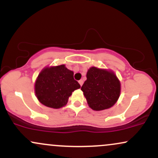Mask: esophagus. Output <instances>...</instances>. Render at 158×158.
I'll return each mask as SVG.
<instances>
[{"label": "esophagus", "instance_id": "esophagus-1", "mask_svg": "<svg viewBox=\"0 0 158 158\" xmlns=\"http://www.w3.org/2000/svg\"><path fill=\"white\" fill-rule=\"evenodd\" d=\"M83 82H84V81H83L82 79H81V80H79V85H80L81 86H82V85H83Z\"/></svg>", "mask_w": 158, "mask_h": 158}]
</instances>
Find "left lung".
Segmentation results:
<instances>
[{"label":"left lung","mask_w":158,"mask_h":158,"mask_svg":"<svg viewBox=\"0 0 158 158\" xmlns=\"http://www.w3.org/2000/svg\"><path fill=\"white\" fill-rule=\"evenodd\" d=\"M81 86L88 106L94 110L108 109L115 104L120 94V82L113 72L92 67Z\"/></svg>","instance_id":"1"}]
</instances>
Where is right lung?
I'll use <instances>...</instances> for the list:
<instances>
[{
	"label": "right lung",
	"mask_w": 158,
	"mask_h": 158,
	"mask_svg": "<svg viewBox=\"0 0 158 158\" xmlns=\"http://www.w3.org/2000/svg\"><path fill=\"white\" fill-rule=\"evenodd\" d=\"M80 87L73 79V72L61 64L41 70L36 79L35 92L39 102L45 106L59 108L67 104L72 92Z\"/></svg>",
	"instance_id": "1"
}]
</instances>
